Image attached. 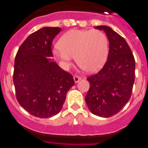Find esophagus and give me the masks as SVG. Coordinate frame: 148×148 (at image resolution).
I'll return each mask as SVG.
<instances>
[{"label": "esophagus", "instance_id": "obj_1", "mask_svg": "<svg viewBox=\"0 0 148 148\" xmlns=\"http://www.w3.org/2000/svg\"><path fill=\"white\" fill-rule=\"evenodd\" d=\"M80 79H81V77H79V76H77V75L74 76V82H76V83L79 82Z\"/></svg>", "mask_w": 148, "mask_h": 148}]
</instances>
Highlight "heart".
<instances>
[{"mask_svg":"<svg viewBox=\"0 0 148 148\" xmlns=\"http://www.w3.org/2000/svg\"><path fill=\"white\" fill-rule=\"evenodd\" d=\"M54 49V55L65 66L72 57L84 71L96 72L104 66L108 55V40L98 29H71L61 36Z\"/></svg>","mask_w":148,"mask_h":148,"instance_id":"heart-1","label":"heart"}]
</instances>
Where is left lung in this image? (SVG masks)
Listing matches in <instances>:
<instances>
[{
  "mask_svg": "<svg viewBox=\"0 0 148 148\" xmlns=\"http://www.w3.org/2000/svg\"><path fill=\"white\" fill-rule=\"evenodd\" d=\"M103 30L109 40L108 60L103 68L88 77L90 88L86 102L93 114L110 117L119 112L130 99L135 79V59L125 40L106 26Z\"/></svg>",
  "mask_w": 148,
  "mask_h": 148,
  "instance_id": "obj_1",
  "label": "left lung"
}]
</instances>
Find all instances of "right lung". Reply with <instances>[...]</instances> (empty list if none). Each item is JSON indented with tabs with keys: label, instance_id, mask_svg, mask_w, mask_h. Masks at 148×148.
<instances>
[{
	"label": "right lung",
	"instance_id": "right-lung-1",
	"mask_svg": "<svg viewBox=\"0 0 148 148\" xmlns=\"http://www.w3.org/2000/svg\"><path fill=\"white\" fill-rule=\"evenodd\" d=\"M60 31L59 27H43L31 34L14 59L13 82L17 100L39 118L58 114L74 85L72 75L50 59L52 41Z\"/></svg>",
	"mask_w": 148,
	"mask_h": 148
}]
</instances>
